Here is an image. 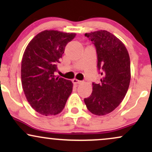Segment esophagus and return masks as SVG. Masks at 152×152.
I'll use <instances>...</instances> for the list:
<instances>
[{"label": "esophagus", "mask_w": 152, "mask_h": 152, "mask_svg": "<svg viewBox=\"0 0 152 152\" xmlns=\"http://www.w3.org/2000/svg\"><path fill=\"white\" fill-rule=\"evenodd\" d=\"M73 83H74V84H80V83H81V81H79V80H77L76 79V78H74V79H73Z\"/></svg>", "instance_id": "34e87169"}]
</instances>
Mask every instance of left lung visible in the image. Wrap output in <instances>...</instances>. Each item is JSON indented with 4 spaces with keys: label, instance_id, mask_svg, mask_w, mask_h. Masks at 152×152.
<instances>
[{
    "label": "left lung",
    "instance_id": "1",
    "mask_svg": "<svg viewBox=\"0 0 152 152\" xmlns=\"http://www.w3.org/2000/svg\"><path fill=\"white\" fill-rule=\"evenodd\" d=\"M85 36L95 46L97 69L102 78L99 83H92V93L84 102L90 112L103 116L114 111L126 96L131 79L129 56L124 43L108 31Z\"/></svg>",
    "mask_w": 152,
    "mask_h": 152
}]
</instances>
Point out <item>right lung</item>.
Listing matches in <instances>:
<instances>
[{
  "label": "right lung",
  "mask_w": 152,
  "mask_h": 152,
  "mask_svg": "<svg viewBox=\"0 0 152 152\" xmlns=\"http://www.w3.org/2000/svg\"><path fill=\"white\" fill-rule=\"evenodd\" d=\"M76 34L43 31L26 47L21 62L22 86L28 102L39 114L56 115L64 109L73 89V83L56 77L67 43Z\"/></svg>",
  "instance_id": "1"
}]
</instances>
